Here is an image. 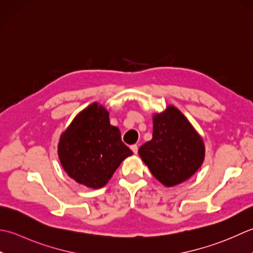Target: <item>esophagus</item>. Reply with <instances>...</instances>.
I'll use <instances>...</instances> for the list:
<instances>
[{
  "mask_svg": "<svg viewBox=\"0 0 253 253\" xmlns=\"http://www.w3.org/2000/svg\"><path fill=\"white\" fill-rule=\"evenodd\" d=\"M131 149H132L134 154H136V153H137V149H138L136 144H133V145H131Z\"/></svg>",
  "mask_w": 253,
  "mask_h": 253,
  "instance_id": "esophagus-1",
  "label": "esophagus"
}]
</instances>
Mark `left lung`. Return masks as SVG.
I'll list each match as a JSON object with an SVG mask.
<instances>
[{"mask_svg":"<svg viewBox=\"0 0 253 253\" xmlns=\"http://www.w3.org/2000/svg\"><path fill=\"white\" fill-rule=\"evenodd\" d=\"M142 161L166 187L182 183L203 164L202 137L176 107L153 116V138L138 148Z\"/></svg>","mask_w":253,"mask_h":253,"instance_id":"8db88e82","label":"left lung"}]
</instances>
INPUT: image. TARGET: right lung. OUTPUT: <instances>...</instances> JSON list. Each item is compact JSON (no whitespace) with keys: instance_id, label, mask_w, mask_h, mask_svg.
Segmentation results:
<instances>
[{"instance_id":"right-lung-1","label":"right lung","mask_w":253,"mask_h":253,"mask_svg":"<svg viewBox=\"0 0 253 253\" xmlns=\"http://www.w3.org/2000/svg\"><path fill=\"white\" fill-rule=\"evenodd\" d=\"M133 152L110 125L109 112L97 102L77 115L61 134L58 155L62 167L76 182L99 189L109 181L122 161Z\"/></svg>"}]
</instances>
